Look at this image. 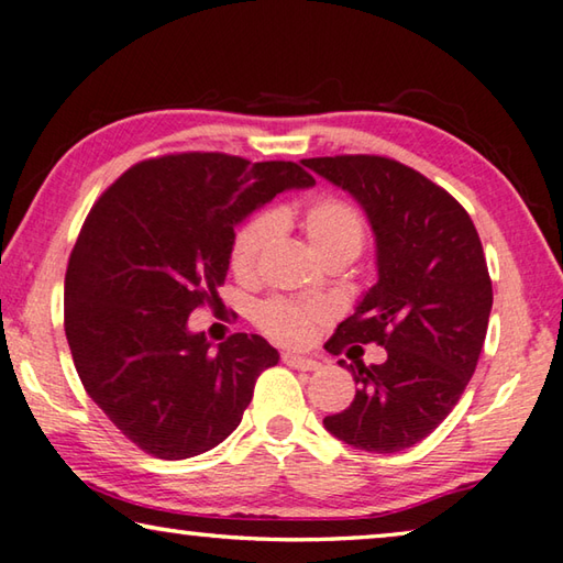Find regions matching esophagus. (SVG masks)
Listing matches in <instances>:
<instances>
[{
	"instance_id": "obj_1",
	"label": "esophagus",
	"mask_w": 563,
	"mask_h": 563,
	"mask_svg": "<svg viewBox=\"0 0 563 563\" xmlns=\"http://www.w3.org/2000/svg\"><path fill=\"white\" fill-rule=\"evenodd\" d=\"M283 362L290 366V369H298V372H314L320 362L310 360V356H302V354H292V352H285L283 354Z\"/></svg>"
}]
</instances>
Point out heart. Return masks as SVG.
<instances>
[{"label": "heart", "instance_id": "b5f03b06", "mask_svg": "<svg viewBox=\"0 0 563 563\" xmlns=\"http://www.w3.org/2000/svg\"><path fill=\"white\" fill-rule=\"evenodd\" d=\"M290 219L292 213L280 209L275 213L261 211L243 223L231 241V271L239 278H249L263 251L271 246L275 233H278L280 223H288ZM302 231L320 258L336 251H350L356 255L364 246V221L360 211L342 199L327 197L312 201L302 213ZM324 317L327 310L322 305L285 298L265 300L255 308V322L261 330L285 344H302L312 334L314 324L322 322Z\"/></svg>", "mask_w": 563, "mask_h": 563}]
</instances>
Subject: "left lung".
Masks as SVG:
<instances>
[{"label":"left lung","instance_id":"left-lung-1","mask_svg":"<svg viewBox=\"0 0 563 563\" xmlns=\"http://www.w3.org/2000/svg\"><path fill=\"white\" fill-rule=\"evenodd\" d=\"M350 191L376 241V280L324 344L330 354L376 341L384 365L352 369L350 408L327 416L334 438L369 453H398L441 426L463 396L483 352L493 283L467 211L421 172L376 155L302 159ZM357 346L354 347L353 344Z\"/></svg>","mask_w":563,"mask_h":563}]
</instances>
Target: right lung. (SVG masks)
<instances>
[{
  "label": "right lung",
  "mask_w": 563,
  "mask_h": 563,
  "mask_svg": "<svg viewBox=\"0 0 563 563\" xmlns=\"http://www.w3.org/2000/svg\"><path fill=\"white\" fill-rule=\"evenodd\" d=\"M312 184L295 162L184 152L130 167L93 203L68 258L66 340L88 396L145 453L184 460L227 441L278 364L261 334L211 350L187 320L221 305L233 229Z\"/></svg>",
  "instance_id": "add662e5"
}]
</instances>
